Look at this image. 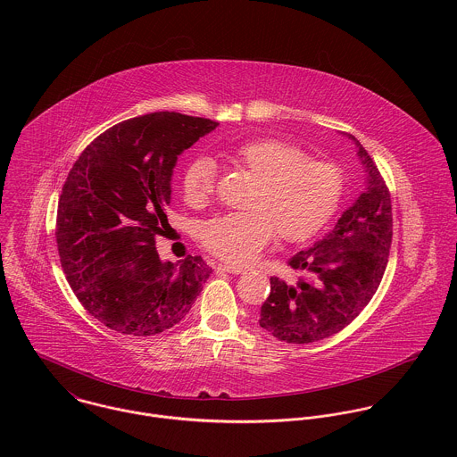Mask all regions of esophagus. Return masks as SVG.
<instances>
[{
	"label": "esophagus",
	"mask_w": 457,
	"mask_h": 457,
	"mask_svg": "<svg viewBox=\"0 0 457 457\" xmlns=\"http://www.w3.org/2000/svg\"><path fill=\"white\" fill-rule=\"evenodd\" d=\"M218 270L230 272V274H245L248 269L246 267H239V265H230V263H220Z\"/></svg>",
	"instance_id": "34e87169"
}]
</instances>
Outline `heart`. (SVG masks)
Masks as SVG:
<instances>
[{"label":"heart","instance_id":"b5f03b06","mask_svg":"<svg viewBox=\"0 0 457 457\" xmlns=\"http://www.w3.org/2000/svg\"><path fill=\"white\" fill-rule=\"evenodd\" d=\"M225 158L257 181L248 196L250 211L212 220L204 228L205 248L221 261L250 263L274 234L299 243L313 237L337 209L343 176L326 160L306 156L292 142L276 137L246 140ZM216 165L198 156L183 172L181 192L192 207H204L214 192Z\"/></svg>","mask_w":457,"mask_h":457}]
</instances>
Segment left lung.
<instances>
[{
	"instance_id": "1",
	"label": "left lung",
	"mask_w": 457,
	"mask_h": 457,
	"mask_svg": "<svg viewBox=\"0 0 457 457\" xmlns=\"http://www.w3.org/2000/svg\"><path fill=\"white\" fill-rule=\"evenodd\" d=\"M357 156L366 190L341 214L334 228L288 262L297 281L270 278L259 324L279 341L308 345L339 332L368 306L386 272L392 243L391 194L362 144Z\"/></svg>"
}]
</instances>
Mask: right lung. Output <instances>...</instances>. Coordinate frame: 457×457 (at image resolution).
<instances>
[{
	"label": "right lung",
	"mask_w": 457,
	"mask_h": 457,
	"mask_svg": "<svg viewBox=\"0 0 457 457\" xmlns=\"http://www.w3.org/2000/svg\"><path fill=\"white\" fill-rule=\"evenodd\" d=\"M218 127L151 112L98 135L73 163L60 196L56 241L66 279L104 326L153 336L179 324L212 269L188 255L162 262L178 156Z\"/></svg>",
	"instance_id": "1"
}]
</instances>
